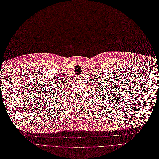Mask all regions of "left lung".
I'll return each mask as SVG.
<instances>
[{"mask_svg":"<svg viewBox=\"0 0 159 159\" xmlns=\"http://www.w3.org/2000/svg\"><path fill=\"white\" fill-rule=\"evenodd\" d=\"M101 87H102V86H101Z\"/></svg>","mask_w":159,"mask_h":159,"instance_id":"left-lung-1","label":"left lung"}]
</instances>
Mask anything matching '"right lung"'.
I'll use <instances>...</instances> for the list:
<instances>
[{
	"mask_svg": "<svg viewBox=\"0 0 159 159\" xmlns=\"http://www.w3.org/2000/svg\"><path fill=\"white\" fill-rule=\"evenodd\" d=\"M58 87H59V86H58ZM55 89H56V90H55V91H57L58 92H59V90H60V88H55Z\"/></svg>",
	"mask_w": 159,
	"mask_h": 159,
	"instance_id": "right-lung-1",
	"label": "right lung"
}]
</instances>
